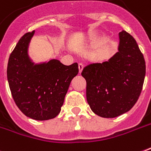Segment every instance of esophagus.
Wrapping results in <instances>:
<instances>
[{"instance_id": "esophagus-1", "label": "esophagus", "mask_w": 151, "mask_h": 151, "mask_svg": "<svg viewBox=\"0 0 151 151\" xmlns=\"http://www.w3.org/2000/svg\"><path fill=\"white\" fill-rule=\"evenodd\" d=\"M78 69H79V73H81L83 69V65H82V64H79L78 65Z\"/></svg>"}]
</instances>
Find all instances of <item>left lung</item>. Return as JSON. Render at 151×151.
Wrapping results in <instances>:
<instances>
[{
  "instance_id": "1",
  "label": "left lung",
  "mask_w": 151,
  "mask_h": 151,
  "mask_svg": "<svg viewBox=\"0 0 151 151\" xmlns=\"http://www.w3.org/2000/svg\"><path fill=\"white\" fill-rule=\"evenodd\" d=\"M119 52L109 61L83 68L86 101L91 110L103 118H115L132 108L142 92L145 62L136 40L119 32Z\"/></svg>"
}]
</instances>
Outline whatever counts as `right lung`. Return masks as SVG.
Wrapping results in <instances>:
<instances>
[{
	"label": "right lung",
	"instance_id": "right-lung-1",
	"mask_svg": "<svg viewBox=\"0 0 151 151\" xmlns=\"http://www.w3.org/2000/svg\"><path fill=\"white\" fill-rule=\"evenodd\" d=\"M34 31L25 33L9 55L7 78L11 95L24 114L35 120L54 119L60 112L78 65H64L57 60L34 65L28 46Z\"/></svg>",
	"mask_w": 151,
	"mask_h": 151
}]
</instances>
